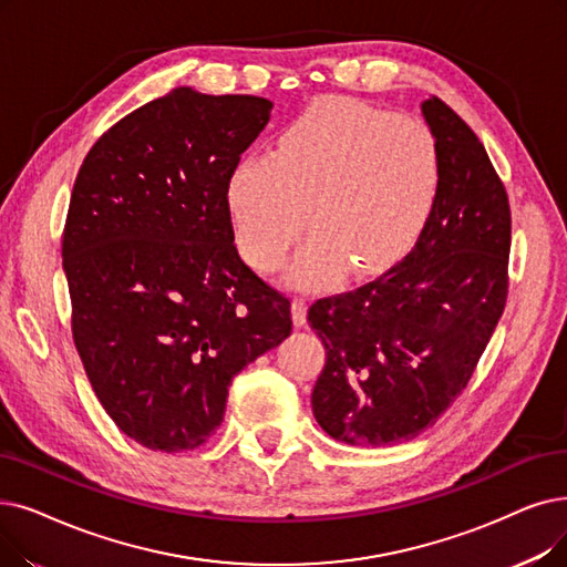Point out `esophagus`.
<instances>
[{
	"mask_svg": "<svg viewBox=\"0 0 567 567\" xmlns=\"http://www.w3.org/2000/svg\"><path fill=\"white\" fill-rule=\"evenodd\" d=\"M291 317H293V324H297L299 329L306 327V322H308V301L303 297H293Z\"/></svg>",
	"mask_w": 567,
	"mask_h": 567,
	"instance_id": "34e87169",
	"label": "esophagus"
}]
</instances>
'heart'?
I'll return each instance as SVG.
<instances>
[{
    "label": "heart",
    "instance_id": "obj_1",
    "mask_svg": "<svg viewBox=\"0 0 567 567\" xmlns=\"http://www.w3.org/2000/svg\"><path fill=\"white\" fill-rule=\"evenodd\" d=\"M440 157L410 115L352 102H317L280 132L274 153L243 157L227 181L236 243L255 268L278 270L308 225L293 266L299 285L368 274L405 252L431 213Z\"/></svg>",
    "mask_w": 567,
    "mask_h": 567
}]
</instances>
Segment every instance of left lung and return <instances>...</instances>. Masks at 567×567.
Returning <instances> with one entry per match:
<instances>
[{
    "mask_svg": "<svg viewBox=\"0 0 567 567\" xmlns=\"http://www.w3.org/2000/svg\"><path fill=\"white\" fill-rule=\"evenodd\" d=\"M422 113L440 183L414 248L380 278L308 310L327 348L315 420L357 447L399 445L433 426L473 378L507 301L505 185L445 102L431 94Z\"/></svg>",
    "mask_w": 567,
    "mask_h": 567,
    "instance_id": "left-lung-1",
    "label": "left lung"
}]
</instances>
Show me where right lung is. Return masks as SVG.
Here are the masks:
<instances>
[{
  "instance_id": "add662e5",
  "label": "right lung",
  "mask_w": 567,
  "mask_h": 567,
  "mask_svg": "<svg viewBox=\"0 0 567 567\" xmlns=\"http://www.w3.org/2000/svg\"><path fill=\"white\" fill-rule=\"evenodd\" d=\"M270 109L176 87L104 132L73 183V344L115 426L147 450L204 445L234 375L291 333L289 299L240 259L227 210Z\"/></svg>"
}]
</instances>
